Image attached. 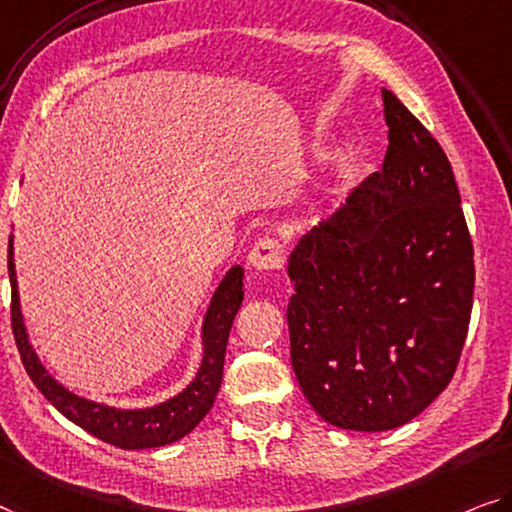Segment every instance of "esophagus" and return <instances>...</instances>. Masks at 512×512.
<instances>
[{"mask_svg": "<svg viewBox=\"0 0 512 512\" xmlns=\"http://www.w3.org/2000/svg\"><path fill=\"white\" fill-rule=\"evenodd\" d=\"M286 263V254H283V245L274 238L258 240L249 251V265L261 272H277Z\"/></svg>", "mask_w": 512, "mask_h": 512, "instance_id": "1", "label": "esophagus"}]
</instances>
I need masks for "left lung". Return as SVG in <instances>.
Wrapping results in <instances>:
<instances>
[{
    "label": "left lung",
    "mask_w": 512,
    "mask_h": 512,
    "mask_svg": "<svg viewBox=\"0 0 512 512\" xmlns=\"http://www.w3.org/2000/svg\"><path fill=\"white\" fill-rule=\"evenodd\" d=\"M382 100V169L288 258L297 382L318 416L361 432L403 426L448 387L474 302V245L451 162L389 89Z\"/></svg>",
    "instance_id": "8db88e82"
}]
</instances>
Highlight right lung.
Returning a JSON list of instances; mask_svg holds the SVG:
<instances>
[{"mask_svg":"<svg viewBox=\"0 0 512 512\" xmlns=\"http://www.w3.org/2000/svg\"><path fill=\"white\" fill-rule=\"evenodd\" d=\"M9 277L11 325L25 371L38 391L75 426L84 428L93 437L112 446L139 451V448H155L178 442V439L190 435L203 416L210 412L217 391L222 387L226 343H229L235 313L240 311L242 297H245V293H242L245 270L240 265H233L226 272V277L210 300L206 318H203V359L196 377L178 396L164 400L155 407H144V410H119V407H109L75 396L73 391H68L64 384H59L45 371V366L38 361L34 348H31L25 320H22L20 313V295L13 263V235L9 240Z\"/></svg>","mask_w":512,"mask_h":512,"instance_id":"1","label":"right lung"}]
</instances>
